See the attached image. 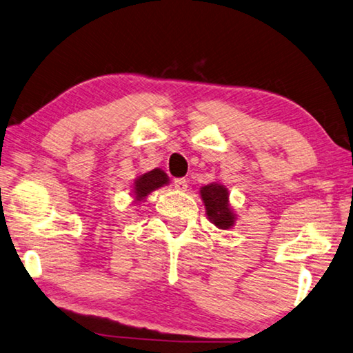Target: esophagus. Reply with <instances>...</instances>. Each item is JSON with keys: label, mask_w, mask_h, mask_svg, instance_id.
Listing matches in <instances>:
<instances>
[{"label": "esophagus", "mask_w": 353, "mask_h": 353, "mask_svg": "<svg viewBox=\"0 0 353 353\" xmlns=\"http://www.w3.org/2000/svg\"><path fill=\"white\" fill-rule=\"evenodd\" d=\"M174 187L179 190V192H185V190L188 188V181L185 177L174 179Z\"/></svg>", "instance_id": "obj_1"}]
</instances>
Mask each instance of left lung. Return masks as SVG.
I'll list each match as a JSON object with an SVG mask.
<instances>
[{
    "mask_svg": "<svg viewBox=\"0 0 353 353\" xmlns=\"http://www.w3.org/2000/svg\"><path fill=\"white\" fill-rule=\"evenodd\" d=\"M205 214L218 229H229L236 223V214L229 205V193L223 183L212 182L199 190Z\"/></svg>",
    "mask_w": 353,
    "mask_h": 353,
    "instance_id": "8db88e82",
    "label": "left lung"
}]
</instances>
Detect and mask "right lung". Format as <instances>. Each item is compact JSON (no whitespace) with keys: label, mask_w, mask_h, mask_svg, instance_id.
<instances>
[{"label":"right lung","mask_w":353,"mask_h":353,"mask_svg":"<svg viewBox=\"0 0 353 353\" xmlns=\"http://www.w3.org/2000/svg\"><path fill=\"white\" fill-rule=\"evenodd\" d=\"M170 179H168L166 172L161 171L160 168H155L152 171L144 172V174L138 176L133 182V196H135V203H139L148 196L154 190L168 185Z\"/></svg>","instance_id":"1"}]
</instances>
